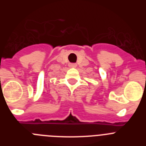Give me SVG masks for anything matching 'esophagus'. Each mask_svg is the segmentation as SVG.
I'll list each match as a JSON object with an SVG mask.
<instances>
[{
  "label": "esophagus",
  "mask_w": 146,
  "mask_h": 146,
  "mask_svg": "<svg viewBox=\"0 0 146 146\" xmlns=\"http://www.w3.org/2000/svg\"><path fill=\"white\" fill-rule=\"evenodd\" d=\"M69 66L72 67V68H74V67L77 66V64H69Z\"/></svg>",
  "instance_id": "obj_1"
}]
</instances>
